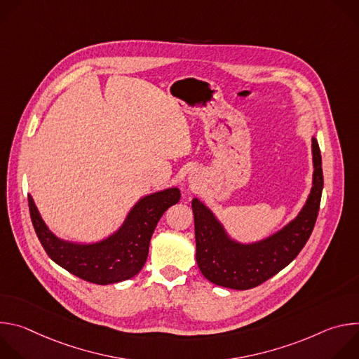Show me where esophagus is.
Listing matches in <instances>:
<instances>
[{
  "instance_id": "esophagus-1",
  "label": "esophagus",
  "mask_w": 359,
  "mask_h": 359,
  "mask_svg": "<svg viewBox=\"0 0 359 359\" xmlns=\"http://www.w3.org/2000/svg\"><path fill=\"white\" fill-rule=\"evenodd\" d=\"M190 179H191V177H190Z\"/></svg>"
}]
</instances>
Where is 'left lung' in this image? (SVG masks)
Returning a JSON list of instances; mask_svg holds the SVG:
<instances>
[{"mask_svg":"<svg viewBox=\"0 0 359 359\" xmlns=\"http://www.w3.org/2000/svg\"><path fill=\"white\" fill-rule=\"evenodd\" d=\"M313 149V187L294 220L269 237L241 243L230 237L223 223L198 198H193L196 260L201 274L216 285L248 290L254 288L287 267L310 238L324 187L321 151L316 137Z\"/></svg>","mask_w":359,"mask_h":359,"instance_id":"left-lung-1","label":"left lung"}]
</instances>
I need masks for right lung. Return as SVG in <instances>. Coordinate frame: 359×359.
I'll use <instances>...</instances> for the list:
<instances>
[{
    "instance_id": "1",
    "label": "right lung",
    "mask_w": 359,
    "mask_h": 359,
    "mask_svg": "<svg viewBox=\"0 0 359 359\" xmlns=\"http://www.w3.org/2000/svg\"><path fill=\"white\" fill-rule=\"evenodd\" d=\"M179 200L177 187L139 198L122 226L96 243H74L57 237L42 220L31 194L28 206L35 233L50 260L85 281L107 285L129 280L142 270L158 222Z\"/></svg>"
}]
</instances>
